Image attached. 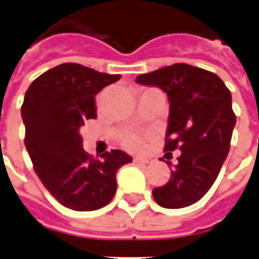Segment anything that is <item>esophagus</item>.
<instances>
[{
  "mask_svg": "<svg viewBox=\"0 0 259 259\" xmlns=\"http://www.w3.org/2000/svg\"><path fill=\"white\" fill-rule=\"evenodd\" d=\"M133 161H135V163H140V165H146V163L151 162V159H148V158H139V157H136Z\"/></svg>",
  "mask_w": 259,
  "mask_h": 259,
  "instance_id": "obj_1",
  "label": "esophagus"
}]
</instances>
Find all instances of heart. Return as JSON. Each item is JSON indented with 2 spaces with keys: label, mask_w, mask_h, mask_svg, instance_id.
<instances>
[{
  "label": "heart",
  "mask_w": 259,
  "mask_h": 259,
  "mask_svg": "<svg viewBox=\"0 0 259 259\" xmlns=\"http://www.w3.org/2000/svg\"><path fill=\"white\" fill-rule=\"evenodd\" d=\"M124 144H126V147H129L130 150H141L144 143H143V139H141L140 136L133 135L126 139Z\"/></svg>",
  "instance_id": "1"
}]
</instances>
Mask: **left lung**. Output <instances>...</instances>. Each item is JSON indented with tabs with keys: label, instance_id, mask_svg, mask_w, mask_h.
<instances>
[{
	"label": "left lung",
	"instance_id": "8db88e82",
	"mask_svg": "<svg viewBox=\"0 0 259 259\" xmlns=\"http://www.w3.org/2000/svg\"><path fill=\"white\" fill-rule=\"evenodd\" d=\"M136 81L166 93L165 151H180L170 179L155 187L152 197L163 208L191 205L211 189L228 157L236 124L232 94L219 76L187 64L140 74ZM168 165L170 168L172 162Z\"/></svg>",
	"mask_w": 259,
	"mask_h": 259
}]
</instances>
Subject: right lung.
I'll list each match as a JSON object with an SVG mask.
<instances>
[{"mask_svg": "<svg viewBox=\"0 0 259 259\" xmlns=\"http://www.w3.org/2000/svg\"><path fill=\"white\" fill-rule=\"evenodd\" d=\"M119 79L120 74L62 64L38 76L26 91L20 113L33 168L54 198L73 211L109 204L116 193L118 169L132 162L122 150L93 158L79 133L84 120L97 118L94 97Z\"/></svg>", "mask_w": 259, "mask_h": 259, "instance_id": "right-lung-1", "label": "right lung"}]
</instances>
